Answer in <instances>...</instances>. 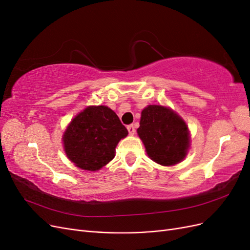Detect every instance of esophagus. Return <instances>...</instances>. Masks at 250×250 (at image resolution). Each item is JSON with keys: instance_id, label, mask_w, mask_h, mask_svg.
I'll use <instances>...</instances> for the list:
<instances>
[{"instance_id": "obj_1", "label": "esophagus", "mask_w": 250, "mask_h": 250, "mask_svg": "<svg viewBox=\"0 0 250 250\" xmlns=\"http://www.w3.org/2000/svg\"><path fill=\"white\" fill-rule=\"evenodd\" d=\"M127 129H128V132H129L130 135H133L135 133V127L131 124V125H128L127 126Z\"/></svg>"}]
</instances>
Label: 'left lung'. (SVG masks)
Returning a JSON list of instances; mask_svg holds the SVG:
<instances>
[{
  "label": "left lung",
  "mask_w": 250,
  "mask_h": 250,
  "mask_svg": "<svg viewBox=\"0 0 250 250\" xmlns=\"http://www.w3.org/2000/svg\"><path fill=\"white\" fill-rule=\"evenodd\" d=\"M138 133L149 157L163 166L183 161L190 146L184 120L161 105H149L142 111Z\"/></svg>",
  "instance_id": "obj_1"
}]
</instances>
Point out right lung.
Listing matches in <instances>:
<instances>
[{
    "mask_svg": "<svg viewBox=\"0 0 250 250\" xmlns=\"http://www.w3.org/2000/svg\"><path fill=\"white\" fill-rule=\"evenodd\" d=\"M128 130L107 106H89L81 111L63 134L64 150L71 162L83 170L97 171L108 164L118 143Z\"/></svg>",
    "mask_w": 250,
    "mask_h": 250,
    "instance_id": "1",
    "label": "right lung"
}]
</instances>
